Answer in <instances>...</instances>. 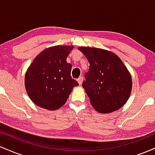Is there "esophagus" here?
Here are the masks:
<instances>
[{"mask_svg":"<svg viewBox=\"0 0 155 155\" xmlns=\"http://www.w3.org/2000/svg\"><path fill=\"white\" fill-rule=\"evenodd\" d=\"M83 79H83V77H82V76H80V77L79 78V79H77V81H78V82H79V84L80 85H81V84H82Z\"/></svg>","mask_w":155,"mask_h":155,"instance_id":"esophagus-1","label":"esophagus"}]
</instances>
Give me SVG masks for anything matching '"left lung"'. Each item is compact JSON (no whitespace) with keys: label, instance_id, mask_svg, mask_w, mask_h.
Here are the masks:
<instances>
[{"label":"left lung","instance_id":"1","mask_svg":"<svg viewBox=\"0 0 155 155\" xmlns=\"http://www.w3.org/2000/svg\"><path fill=\"white\" fill-rule=\"evenodd\" d=\"M90 63L82 87L97 111L111 113L126 104L132 90V77L123 62L111 51L78 48Z\"/></svg>","mask_w":155,"mask_h":155}]
</instances>
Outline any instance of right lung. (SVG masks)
<instances>
[{
  "label": "right lung",
  "instance_id": "add662e5",
  "mask_svg": "<svg viewBox=\"0 0 155 155\" xmlns=\"http://www.w3.org/2000/svg\"><path fill=\"white\" fill-rule=\"evenodd\" d=\"M74 46L58 45L47 48L35 57L25 76L28 96L35 105L49 111L63 106L79 83L71 76V64L67 57Z\"/></svg>",
  "mask_w": 155,
  "mask_h": 155
}]
</instances>
